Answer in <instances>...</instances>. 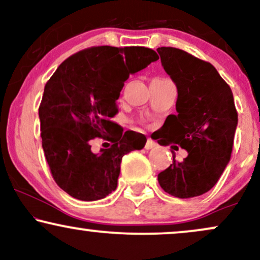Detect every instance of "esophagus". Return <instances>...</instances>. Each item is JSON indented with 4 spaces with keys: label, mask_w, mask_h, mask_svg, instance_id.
<instances>
[{
    "label": "esophagus",
    "mask_w": 260,
    "mask_h": 260,
    "mask_svg": "<svg viewBox=\"0 0 260 260\" xmlns=\"http://www.w3.org/2000/svg\"><path fill=\"white\" fill-rule=\"evenodd\" d=\"M156 147V143L154 142V140H151V139H148L147 140V143H145V149H147V150H149V149H153V148H155Z\"/></svg>",
    "instance_id": "esophagus-1"
}]
</instances>
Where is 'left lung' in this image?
<instances>
[{"instance_id":"left-lung-1","label":"left lung","mask_w":260,"mask_h":260,"mask_svg":"<svg viewBox=\"0 0 260 260\" xmlns=\"http://www.w3.org/2000/svg\"><path fill=\"white\" fill-rule=\"evenodd\" d=\"M156 51L178 92L177 113L168 116L157 143H175L188 153L181 162L174 156L157 180L169 194L193 198L215 186L231 157L238 122L234 95L209 62L175 47Z\"/></svg>"}]
</instances>
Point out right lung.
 <instances>
[{
  "label": "right lung",
  "mask_w": 260,
  "mask_h": 260,
  "mask_svg": "<svg viewBox=\"0 0 260 260\" xmlns=\"http://www.w3.org/2000/svg\"><path fill=\"white\" fill-rule=\"evenodd\" d=\"M156 59L143 46L89 47L62 62L46 83L39 107L43 149L53 180L71 197L105 198L117 187L122 157L144 148L145 136L121 133L110 118L118 112L116 100L129 74ZM94 138L113 145L94 154Z\"/></svg>",
  "instance_id": "1"
}]
</instances>
